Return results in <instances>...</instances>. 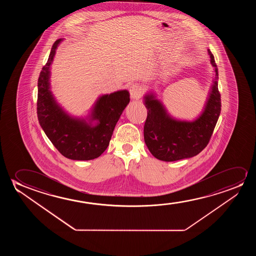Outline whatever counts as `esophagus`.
Segmentation results:
<instances>
[{
    "label": "esophagus",
    "instance_id": "1",
    "mask_svg": "<svg viewBox=\"0 0 256 256\" xmlns=\"http://www.w3.org/2000/svg\"><path fill=\"white\" fill-rule=\"evenodd\" d=\"M130 96L134 100H138L144 94V88L139 84H134L130 88Z\"/></svg>",
    "mask_w": 256,
    "mask_h": 256
}]
</instances>
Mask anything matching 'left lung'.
Here are the masks:
<instances>
[{
	"instance_id": "left-lung-1",
	"label": "left lung",
	"mask_w": 256,
	"mask_h": 256,
	"mask_svg": "<svg viewBox=\"0 0 256 256\" xmlns=\"http://www.w3.org/2000/svg\"><path fill=\"white\" fill-rule=\"evenodd\" d=\"M208 53L215 67V80L204 111L196 120L190 122L172 119L153 95L145 96L148 116L144 124V140L151 154L159 160L173 162L192 158L209 144L220 114L221 98L217 64L210 50Z\"/></svg>"
}]
</instances>
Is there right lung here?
<instances>
[{
	"mask_svg": "<svg viewBox=\"0 0 256 256\" xmlns=\"http://www.w3.org/2000/svg\"><path fill=\"white\" fill-rule=\"evenodd\" d=\"M62 39L53 44L49 58L38 78V118L46 136L60 154L72 160L94 159L108 147L116 123L130 102L126 90L103 95L95 104L92 120H98L94 126L83 120L74 119L56 104L50 91V66Z\"/></svg>",
	"mask_w": 256,
	"mask_h": 256,
	"instance_id": "obj_1",
	"label": "right lung"
}]
</instances>
